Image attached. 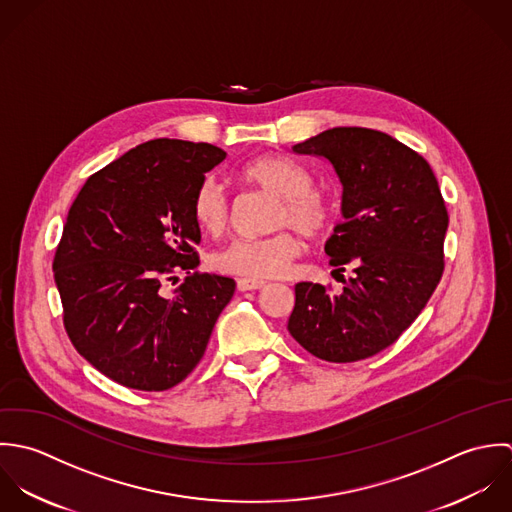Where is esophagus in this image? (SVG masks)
Listing matches in <instances>:
<instances>
[{
	"label": "esophagus",
	"instance_id": "esophagus-1",
	"mask_svg": "<svg viewBox=\"0 0 512 512\" xmlns=\"http://www.w3.org/2000/svg\"><path fill=\"white\" fill-rule=\"evenodd\" d=\"M263 287H265V281H259V279H237L239 291H257Z\"/></svg>",
	"mask_w": 512,
	"mask_h": 512
}]
</instances>
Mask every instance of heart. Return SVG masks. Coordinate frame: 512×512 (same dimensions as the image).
<instances>
[{
  "label": "heart",
  "instance_id": "b5f03b06",
  "mask_svg": "<svg viewBox=\"0 0 512 512\" xmlns=\"http://www.w3.org/2000/svg\"><path fill=\"white\" fill-rule=\"evenodd\" d=\"M245 182L279 198L273 215V227H283L265 237H239L221 247L211 257V267L219 273L245 279L283 277L301 255V239L289 227L308 237L324 233L334 217L330 200L312 190L307 172L281 156H261L243 166ZM192 215L198 227L219 235L229 223V200L223 186L207 176L192 198Z\"/></svg>",
  "mask_w": 512,
  "mask_h": 512
}]
</instances>
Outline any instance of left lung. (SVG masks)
Here are the masks:
<instances>
[{
	"label": "left lung",
	"instance_id": "8db88e82",
	"mask_svg": "<svg viewBox=\"0 0 512 512\" xmlns=\"http://www.w3.org/2000/svg\"><path fill=\"white\" fill-rule=\"evenodd\" d=\"M293 152L324 158L342 184V221L324 251L354 275L334 297L299 283L287 328L320 360L370 358L400 338L443 275L449 215L439 184L425 158L372 128H330Z\"/></svg>",
	"mask_w": 512,
	"mask_h": 512
}]
</instances>
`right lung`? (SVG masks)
I'll use <instances>...</instances> for the list:
<instances>
[{
  "label": "right lung",
  "instance_id": "obj_1",
  "mask_svg": "<svg viewBox=\"0 0 512 512\" xmlns=\"http://www.w3.org/2000/svg\"><path fill=\"white\" fill-rule=\"evenodd\" d=\"M225 156L205 142H144L93 174L69 209L53 259L65 330L126 388L164 392L186 380L235 293L229 277L190 273L202 239L192 198ZM176 270L189 277L164 298L161 281Z\"/></svg>",
  "mask_w": 512,
  "mask_h": 512
}]
</instances>
